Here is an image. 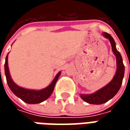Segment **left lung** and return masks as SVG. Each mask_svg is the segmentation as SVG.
<instances>
[{
  "mask_svg": "<svg viewBox=\"0 0 130 130\" xmlns=\"http://www.w3.org/2000/svg\"><path fill=\"white\" fill-rule=\"evenodd\" d=\"M103 35L106 38H108L111 44L112 51L116 56L117 62V70L113 79L109 84L102 88L100 90L90 95H81V98L88 103L92 104H101L108 102L109 100L114 97L116 93L120 90L122 85L123 76L125 73V66L123 65V58L120 52L116 48V44L113 38L111 35L107 32H104Z\"/></svg>",
  "mask_w": 130,
  "mask_h": 130,
  "instance_id": "left-lung-1",
  "label": "left lung"
}]
</instances>
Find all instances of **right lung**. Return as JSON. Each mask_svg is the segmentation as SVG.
<instances>
[{
  "mask_svg": "<svg viewBox=\"0 0 130 130\" xmlns=\"http://www.w3.org/2000/svg\"><path fill=\"white\" fill-rule=\"evenodd\" d=\"M7 58H8V55H7V56H6L5 62V76H6V80H7V85L10 88V90H12V92L16 96H17L18 98L22 100L24 102H26L28 104H38L46 100L49 96L51 95V93L54 91L57 80L60 74V72L57 74L56 76L54 78L51 84L44 89H42L41 90H28L24 88L19 87V86L14 84L12 79H11L9 68H8Z\"/></svg>",
  "mask_w": 130,
  "mask_h": 130,
  "instance_id": "add662e5",
  "label": "right lung"
}]
</instances>
